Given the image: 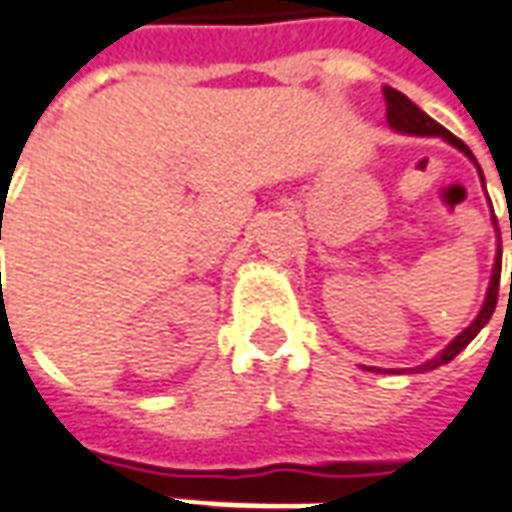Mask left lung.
Masks as SVG:
<instances>
[{"instance_id": "obj_1", "label": "left lung", "mask_w": 512, "mask_h": 512, "mask_svg": "<svg viewBox=\"0 0 512 512\" xmlns=\"http://www.w3.org/2000/svg\"><path fill=\"white\" fill-rule=\"evenodd\" d=\"M382 96H385V104H388V124L397 130V133H405V135H428V138H445L448 144H453L456 150H462L476 164V158H473V152L467 150L465 141H459L456 135L445 130L439 121H433L431 115L422 113L419 107H416L411 98L405 96V93H399L394 87H385L382 90ZM479 175H482V169H479ZM482 184H485V178H482ZM499 277H502V243H499V252H496V263H493V274H490V286H487V297H485V306L479 311V317L470 323V326L453 340V343L439 354V357H433L428 360L425 365H416L411 368V374H422V371H433V368H439V365H445L450 362L462 348H465L482 328L487 326V320L493 317V309H496V300H499ZM510 291H512V274H510Z\"/></svg>"}]
</instances>
